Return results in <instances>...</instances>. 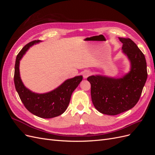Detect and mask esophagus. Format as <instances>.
<instances>
[{
  "label": "esophagus",
  "mask_w": 155,
  "mask_h": 155,
  "mask_svg": "<svg viewBox=\"0 0 155 155\" xmlns=\"http://www.w3.org/2000/svg\"><path fill=\"white\" fill-rule=\"evenodd\" d=\"M91 74H92V73H91V71H89V70H86V71H85V72H83V78H84L86 79V78H87L88 76H90Z\"/></svg>",
  "instance_id": "obj_1"
}]
</instances>
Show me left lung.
<instances>
[{
    "label": "left lung",
    "instance_id": "8db88e82",
    "mask_svg": "<svg viewBox=\"0 0 155 155\" xmlns=\"http://www.w3.org/2000/svg\"><path fill=\"white\" fill-rule=\"evenodd\" d=\"M119 40L123 43L122 52L130 62L129 72L119 78L103 75L87 78L94 106L107 115H117L134 107L147 78V63L142 51L129 38L119 37Z\"/></svg>",
    "mask_w": 155,
    "mask_h": 155
}]
</instances>
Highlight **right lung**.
Instances as JSON below:
<instances>
[{
  "label": "right lung",
  "mask_w": 155,
  "mask_h": 155,
  "mask_svg": "<svg viewBox=\"0 0 155 155\" xmlns=\"http://www.w3.org/2000/svg\"><path fill=\"white\" fill-rule=\"evenodd\" d=\"M40 42V40L30 42L18 54L15 61L14 83L20 99L28 110L42 118H51L62 114L67 110L72 94L82 81L83 76L68 79L54 90L46 93H35L26 88L20 76V61L30 47Z\"/></svg>",
  "instance_id": "1"
}]
</instances>
